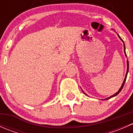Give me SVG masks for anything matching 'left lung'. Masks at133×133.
<instances>
[{"label": "left lung", "mask_w": 133, "mask_h": 133, "mask_svg": "<svg viewBox=\"0 0 133 133\" xmlns=\"http://www.w3.org/2000/svg\"><path fill=\"white\" fill-rule=\"evenodd\" d=\"M118 35V37L119 38H120V39L122 41V42L124 43V53H125V57H127V55H126V53H125V44H124V42L123 41V40L121 38V37H120V36H119V35L118 34H117ZM127 72H126V74H125V78H124V82H123V83H122V86L120 87V89H119L118 91V92H116V93L115 94H114L113 95H112V96H109V97H108V98H105V99H104V100H108V99H109V98H112V97H114V96H116V95H118L119 94V92H120V91H122V88H123V87H124V84H125V80H126V78H127V73H128V71H129V62H128V60H127ZM82 91H83V92H84V94H85V95H87L85 93V92H84V91L82 90Z\"/></svg>", "instance_id": "obj_1"}]
</instances>
